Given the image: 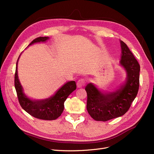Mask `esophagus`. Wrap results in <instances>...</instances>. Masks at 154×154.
Here are the masks:
<instances>
[{
    "instance_id": "34e87169",
    "label": "esophagus",
    "mask_w": 154,
    "mask_h": 154,
    "mask_svg": "<svg viewBox=\"0 0 154 154\" xmlns=\"http://www.w3.org/2000/svg\"><path fill=\"white\" fill-rule=\"evenodd\" d=\"M85 85V80H84V79L81 78L77 82V86L79 88L84 87Z\"/></svg>"
}]
</instances>
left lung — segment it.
Returning <instances> with one entry per match:
<instances>
[{
  "instance_id": "left-lung-1",
  "label": "left lung",
  "mask_w": 154,
  "mask_h": 154,
  "mask_svg": "<svg viewBox=\"0 0 154 154\" xmlns=\"http://www.w3.org/2000/svg\"><path fill=\"white\" fill-rule=\"evenodd\" d=\"M122 60L120 63L127 72V78L118 89L103 92L90 83L85 87L87 109L96 121H106L120 117L130 109L136 98L139 87L140 66L128 46L121 40Z\"/></svg>"
}]
</instances>
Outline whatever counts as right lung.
<instances>
[{"mask_svg":"<svg viewBox=\"0 0 154 154\" xmlns=\"http://www.w3.org/2000/svg\"><path fill=\"white\" fill-rule=\"evenodd\" d=\"M49 37H38L32 40L29 45L40 42H45ZM20 57V56H19ZM19 58V57H18ZM17 60L15 73V87L18 101L22 108L33 117L44 120H54L61 116L64 109V102L69 94L76 88L74 81L64 84L54 95L43 100H32L23 92L17 74Z\"/></svg>","mask_w":154,"mask_h":154,"instance_id":"1","label":"right lung"}]
</instances>
